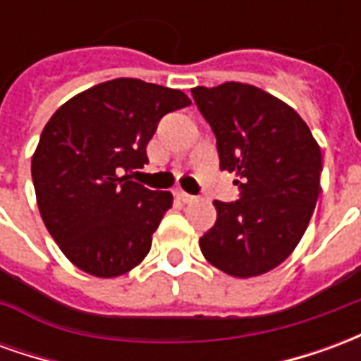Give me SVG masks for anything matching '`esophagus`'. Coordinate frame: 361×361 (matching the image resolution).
Returning <instances> with one entry per match:
<instances>
[{
    "label": "esophagus",
    "mask_w": 361,
    "mask_h": 361,
    "mask_svg": "<svg viewBox=\"0 0 361 361\" xmlns=\"http://www.w3.org/2000/svg\"><path fill=\"white\" fill-rule=\"evenodd\" d=\"M176 195H178V199H180L181 203H193V201H195V197L189 195V193H185V191H178Z\"/></svg>",
    "instance_id": "34e87169"
}]
</instances>
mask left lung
Returning a JSON list of instances; mask_svg holds the SVG:
<instances>
[{
	"label": "left lung",
	"mask_w": 361,
	"mask_h": 361,
	"mask_svg": "<svg viewBox=\"0 0 361 361\" xmlns=\"http://www.w3.org/2000/svg\"><path fill=\"white\" fill-rule=\"evenodd\" d=\"M216 135L220 168L235 172L240 199L214 201L216 222L199 240L204 259L235 279L290 257L317 203L323 158L294 108L245 82L191 89Z\"/></svg>",
	"instance_id": "obj_1"
}]
</instances>
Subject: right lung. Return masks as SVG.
Masks as SVG:
<instances>
[{
	"label": "right lung",
	"mask_w": 361,
	"mask_h": 361,
	"mask_svg": "<svg viewBox=\"0 0 361 361\" xmlns=\"http://www.w3.org/2000/svg\"><path fill=\"white\" fill-rule=\"evenodd\" d=\"M189 104L178 89L114 79L73 96L46 123L30 166L36 203L75 267L114 279L147 257L173 197L131 176L149 162L162 116Z\"/></svg>",
	"instance_id": "obj_1"
}]
</instances>
